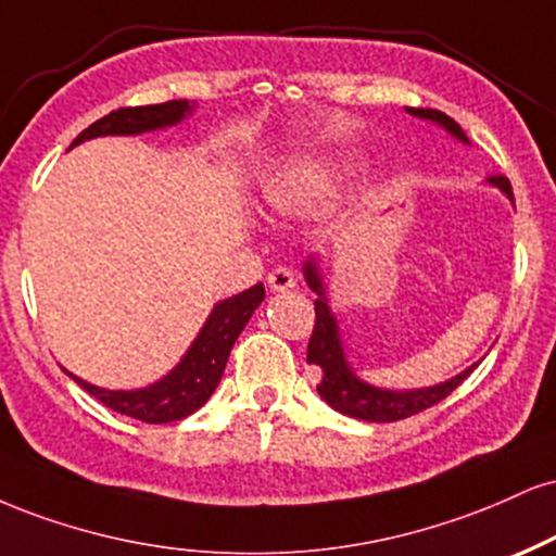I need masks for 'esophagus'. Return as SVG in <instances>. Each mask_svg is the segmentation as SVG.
Instances as JSON below:
<instances>
[{"instance_id":"34e87169","label":"esophagus","mask_w":556,"mask_h":556,"mask_svg":"<svg viewBox=\"0 0 556 556\" xmlns=\"http://www.w3.org/2000/svg\"><path fill=\"white\" fill-rule=\"evenodd\" d=\"M266 282H269V287H271V292H287V290H292V287H295V274H292L290 269H285V266H279V269H274V271H269V277H266Z\"/></svg>"}]
</instances>
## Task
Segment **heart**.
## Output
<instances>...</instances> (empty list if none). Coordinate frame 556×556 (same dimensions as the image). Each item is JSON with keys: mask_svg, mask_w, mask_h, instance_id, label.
Instances as JSON below:
<instances>
[{"mask_svg": "<svg viewBox=\"0 0 556 556\" xmlns=\"http://www.w3.org/2000/svg\"><path fill=\"white\" fill-rule=\"evenodd\" d=\"M337 186V170L324 160H295L279 168L264 184V202L269 210L292 214L324 202Z\"/></svg>", "mask_w": 556, "mask_h": 556, "instance_id": "obj_1", "label": "heart"}]
</instances>
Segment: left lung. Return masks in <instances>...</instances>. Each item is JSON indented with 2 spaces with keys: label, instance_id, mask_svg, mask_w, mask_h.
Returning a JSON list of instances; mask_svg holds the SVG:
<instances>
[{
  "label": "left lung",
  "instance_id": "1",
  "mask_svg": "<svg viewBox=\"0 0 556 556\" xmlns=\"http://www.w3.org/2000/svg\"><path fill=\"white\" fill-rule=\"evenodd\" d=\"M406 113L422 118V122L440 126V129H445L453 139H458L460 144H471L469 137H466V131L460 129L451 116H445L443 111L406 109ZM486 184L503 191L513 202V186L505 176L486 178ZM303 277L307 287L318 295L316 326H313L311 344H307V363L318 365L320 370H324V380L318 383V393L331 409L342 412L346 417L365 419V422H396V419H406L412 417V414L430 409V406L438 404V401H443L447 393L456 391V388L471 376L473 367L479 365L473 363L466 367V370H460L458 376L427 388H404V391H399V388H383V386L367 383V380H363L357 372H354L350 359H346L342 331H339V320L331 311L329 290H326V279H324V271H320L318 256H307L303 261Z\"/></svg>",
  "mask_w": 556,
  "mask_h": 556
}]
</instances>
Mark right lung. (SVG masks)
<instances>
[{"label":"right lung","instance_id":"add662e5","mask_svg":"<svg viewBox=\"0 0 556 556\" xmlns=\"http://www.w3.org/2000/svg\"><path fill=\"white\" fill-rule=\"evenodd\" d=\"M193 109H197V103H189V100H168V103L142 105V109L111 111L109 116L87 126L72 147L96 137H137V134L168 129V126H178L184 118H189ZM264 295V285L258 282L251 290L214 303L212 313L206 316L204 326L199 329L197 339H193L184 357L178 359V365L173 367L168 376L144 388L111 391V388L87 383V380L77 378L70 370L64 372L75 378V383L83 386L100 404L124 414V417L139 419V422L147 425L178 422V419L202 409L210 401L214 388L219 386V378H223L232 344H236L240 331L245 329V324L251 320L253 311L261 305Z\"/></svg>","mask_w":556,"mask_h":556}]
</instances>
